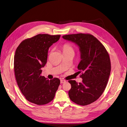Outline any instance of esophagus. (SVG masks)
Returning a JSON list of instances; mask_svg holds the SVG:
<instances>
[{
	"label": "esophagus",
	"mask_w": 127,
	"mask_h": 127,
	"mask_svg": "<svg viewBox=\"0 0 127 127\" xmlns=\"http://www.w3.org/2000/svg\"><path fill=\"white\" fill-rule=\"evenodd\" d=\"M60 82H61V83L63 84V83H65V82H66V81H65V80H61V81H60Z\"/></svg>",
	"instance_id": "obj_1"
}]
</instances>
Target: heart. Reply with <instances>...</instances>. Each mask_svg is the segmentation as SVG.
Here are the masks:
<instances>
[{"mask_svg": "<svg viewBox=\"0 0 127 127\" xmlns=\"http://www.w3.org/2000/svg\"><path fill=\"white\" fill-rule=\"evenodd\" d=\"M62 49H63V53H74V50L72 48V47L69 44L66 43L63 45L62 47Z\"/></svg>", "mask_w": 127, "mask_h": 127, "instance_id": "1", "label": "heart"}]
</instances>
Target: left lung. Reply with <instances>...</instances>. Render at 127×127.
Masks as SVG:
<instances>
[{
  "instance_id": "left-lung-1",
  "label": "left lung",
  "mask_w": 127,
  "mask_h": 127,
  "mask_svg": "<svg viewBox=\"0 0 127 127\" xmlns=\"http://www.w3.org/2000/svg\"><path fill=\"white\" fill-rule=\"evenodd\" d=\"M62 38L79 47L81 61L79 72L81 83L69 80L70 99L75 104L86 106L95 102L102 95L111 71V62L104 46L94 36L88 33L67 35Z\"/></svg>"
}]
</instances>
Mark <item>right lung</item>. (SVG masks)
<instances>
[{
	"label": "right lung",
	"instance_id": "1",
	"mask_svg": "<svg viewBox=\"0 0 127 127\" xmlns=\"http://www.w3.org/2000/svg\"><path fill=\"white\" fill-rule=\"evenodd\" d=\"M60 35L38 34L23 40L14 56V72L18 86L29 102L38 105L54 99L60 84L58 78L49 80L41 75L47 62L48 50Z\"/></svg>",
	"mask_w": 127,
	"mask_h": 127
}]
</instances>
